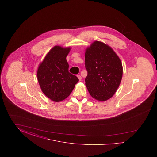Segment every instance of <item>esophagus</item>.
<instances>
[{
  "label": "esophagus",
  "mask_w": 157,
  "mask_h": 157,
  "mask_svg": "<svg viewBox=\"0 0 157 157\" xmlns=\"http://www.w3.org/2000/svg\"><path fill=\"white\" fill-rule=\"evenodd\" d=\"M77 76H78V79H79V81H81V79H82V77L81 76V75H77Z\"/></svg>",
  "instance_id": "obj_1"
}]
</instances>
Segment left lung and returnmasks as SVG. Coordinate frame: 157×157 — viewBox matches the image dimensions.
<instances>
[{"instance_id":"1","label":"left lung","mask_w":157,"mask_h":157,"mask_svg":"<svg viewBox=\"0 0 157 157\" xmlns=\"http://www.w3.org/2000/svg\"><path fill=\"white\" fill-rule=\"evenodd\" d=\"M85 59L88 72L85 81L90 95L101 101L112 97L122 77L119 57L111 47L95 41L86 49Z\"/></svg>"}]
</instances>
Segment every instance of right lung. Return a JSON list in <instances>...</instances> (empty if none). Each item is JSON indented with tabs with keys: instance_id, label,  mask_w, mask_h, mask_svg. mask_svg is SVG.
Masks as SVG:
<instances>
[{
	"instance_id": "obj_1",
	"label": "right lung",
	"mask_w": 157,
	"mask_h": 157,
	"mask_svg": "<svg viewBox=\"0 0 157 157\" xmlns=\"http://www.w3.org/2000/svg\"><path fill=\"white\" fill-rule=\"evenodd\" d=\"M71 48L55 46L46 55L37 69V80L47 97L59 102L70 95L79 79L69 72L66 58Z\"/></svg>"
}]
</instances>
